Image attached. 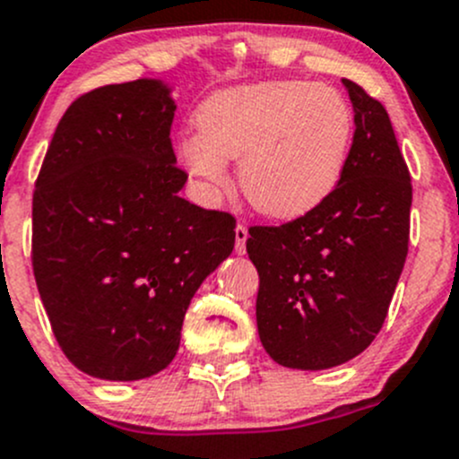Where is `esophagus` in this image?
<instances>
[{
	"instance_id": "34e87169",
	"label": "esophagus",
	"mask_w": 459,
	"mask_h": 459,
	"mask_svg": "<svg viewBox=\"0 0 459 459\" xmlns=\"http://www.w3.org/2000/svg\"><path fill=\"white\" fill-rule=\"evenodd\" d=\"M236 254H245V243H247V228L243 223L236 225Z\"/></svg>"
}]
</instances>
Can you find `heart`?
Segmentation results:
<instances>
[{
    "label": "heart",
    "instance_id": "1",
    "mask_svg": "<svg viewBox=\"0 0 459 459\" xmlns=\"http://www.w3.org/2000/svg\"><path fill=\"white\" fill-rule=\"evenodd\" d=\"M351 106L338 90L305 82L225 88L196 112L186 143L187 168L207 187L228 181L225 160H238V183L254 210L299 219L342 178L353 143Z\"/></svg>",
    "mask_w": 459,
    "mask_h": 459
}]
</instances>
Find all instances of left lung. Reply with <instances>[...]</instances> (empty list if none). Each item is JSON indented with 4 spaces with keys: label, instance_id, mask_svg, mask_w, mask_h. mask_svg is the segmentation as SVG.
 Instances as JSON below:
<instances>
[{
    "label": "left lung",
    "instance_id": "8db88e82",
    "mask_svg": "<svg viewBox=\"0 0 459 459\" xmlns=\"http://www.w3.org/2000/svg\"><path fill=\"white\" fill-rule=\"evenodd\" d=\"M342 83L356 132L335 190L300 219L249 228L258 335L290 369H329L365 351L409 252L413 190L389 115L358 83Z\"/></svg>",
    "mask_w": 459,
    "mask_h": 459
}]
</instances>
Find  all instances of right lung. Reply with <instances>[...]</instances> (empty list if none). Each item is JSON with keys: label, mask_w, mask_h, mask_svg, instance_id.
Returning a JSON list of instances; mask_svg holds the SVG:
<instances>
[{"label": "right lung", "mask_w": 459, "mask_h": 459, "mask_svg": "<svg viewBox=\"0 0 459 459\" xmlns=\"http://www.w3.org/2000/svg\"><path fill=\"white\" fill-rule=\"evenodd\" d=\"M169 88L82 94L56 126L32 195V272L61 351L101 380L174 360L192 296L234 249L236 219L178 196Z\"/></svg>", "instance_id": "1"}]
</instances>
